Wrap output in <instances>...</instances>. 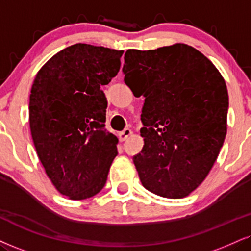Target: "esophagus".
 <instances>
[{
	"instance_id": "esophagus-1",
	"label": "esophagus",
	"mask_w": 251,
	"mask_h": 251,
	"mask_svg": "<svg viewBox=\"0 0 251 251\" xmlns=\"http://www.w3.org/2000/svg\"><path fill=\"white\" fill-rule=\"evenodd\" d=\"M131 134H132L131 128H125L124 131L119 132V134H118V138H119L120 141H124V140H126V139H127Z\"/></svg>"
}]
</instances>
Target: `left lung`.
Instances as JSON below:
<instances>
[{"label": "left lung", "instance_id": "obj_1", "mask_svg": "<svg viewBox=\"0 0 251 251\" xmlns=\"http://www.w3.org/2000/svg\"><path fill=\"white\" fill-rule=\"evenodd\" d=\"M124 59L126 85L145 97V144L133 156L141 183L162 198H186L207 177L227 134L226 81L203 53L183 43L129 49Z\"/></svg>", "mask_w": 251, "mask_h": 251}]
</instances>
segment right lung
<instances>
[{
    "mask_svg": "<svg viewBox=\"0 0 251 251\" xmlns=\"http://www.w3.org/2000/svg\"><path fill=\"white\" fill-rule=\"evenodd\" d=\"M123 50L77 43L39 69L31 86L29 123L45 173L62 195L85 200L101 191L118 138L105 128L100 89L119 72Z\"/></svg>",
    "mask_w": 251,
    "mask_h": 251,
    "instance_id": "add662e5",
    "label": "right lung"
}]
</instances>
